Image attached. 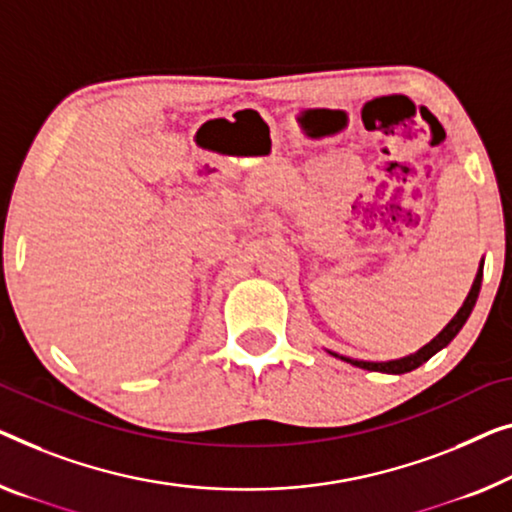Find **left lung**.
I'll list each match as a JSON object with an SVG mask.
<instances>
[{"label":"left lung","instance_id":"8db88e82","mask_svg":"<svg viewBox=\"0 0 512 512\" xmlns=\"http://www.w3.org/2000/svg\"><path fill=\"white\" fill-rule=\"evenodd\" d=\"M480 282H483V264H480V269H478V273H476L474 285H471V292H469L467 299H464L462 308L457 310V315L451 319V322L446 324V329L441 331V333L437 335V338H434L432 342H427V345L418 349L416 354L404 356V358H398V361H386V363L352 361V358H345V356H340V358H342V361H347V363L356 365V368L372 370V372H388V375H404V372L416 370L418 365H423L425 361H430V358H432L434 354H437L439 349H444V347L448 345V342H451V340L455 338V335L460 333V329L464 326V322H467L469 315H471V310H474V305H476L478 292H480ZM333 356H338V354H333Z\"/></svg>","mask_w":512,"mask_h":512}]
</instances>
